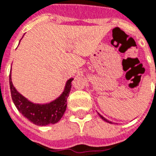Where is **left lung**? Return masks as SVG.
I'll return each mask as SVG.
<instances>
[{
  "label": "left lung",
  "mask_w": 156,
  "mask_h": 156,
  "mask_svg": "<svg viewBox=\"0 0 156 156\" xmlns=\"http://www.w3.org/2000/svg\"><path fill=\"white\" fill-rule=\"evenodd\" d=\"M99 115H100V117L101 118V119H103V120L106 121V122H108V123H111V122H110V121H108V120H107V119H105V118H104V117H103V116H101V115H100V114H99Z\"/></svg>",
  "instance_id": "left-lung-1"
}]
</instances>
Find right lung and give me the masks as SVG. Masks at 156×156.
<instances>
[{"label": "right lung", "mask_w": 156, "mask_h": 156, "mask_svg": "<svg viewBox=\"0 0 156 156\" xmlns=\"http://www.w3.org/2000/svg\"><path fill=\"white\" fill-rule=\"evenodd\" d=\"M10 76L9 73V87L12 100L18 110L26 119L38 126L53 124L60 120L67 107V97L70 92L72 86L71 82L73 81V78L68 80L63 93L56 100L49 104L38 105L28 101L25 97L18 92L13 86Z\"/></svg>", "instance_id": "1"}]
</instances>
